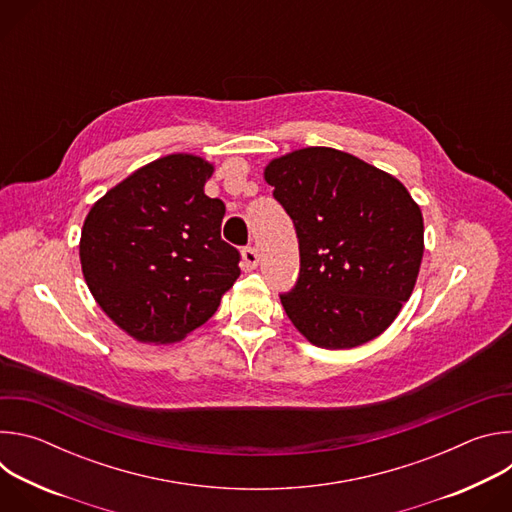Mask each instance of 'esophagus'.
<instances>
[{
    "instance_id": "34e87169",
    "label": "esophagus",
    "mask_w": 512,
    "mask_h": 512,
    "mask_svg": "<svg viewBox=\"0 0 512 512\" xmlns=\"http://www.w3.org/2000/svg\"><path fill=\"white\" fill-rule=\"evenodd\" d=\"M257 263H259V253H257V249H255V247H245V249H243V267H245L247 271H251V269L257 267Z\"/></svg>"
}]
</instances>
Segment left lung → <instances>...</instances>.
Listing matches in <instances>:
<instances>
[{"label":"left lung","instance_id":"left-lung-1","mask_svg":"<svg viewBox=\"0 0 512 512\" xmlns=\"http://www.w3.org/2000/svg\"><path fill=\"white\" fill-rule=\"evenodd\" d=\"M265 180L300 245L298 281L279 294L289 320L320 348L377 338L409 300L423 257V216L407 188L332 148L277 158Z\"/></svg>","mask_w":512,"mask_h":512}]
</instances>
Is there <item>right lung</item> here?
Segmentation results:
<instances>
[{"label":"right lung","mask_w":512,"mask_h":512,"mask_svg":"<svg viewBox=\"0 0 512 512\" xmlns=\"http://www.w3.org/2000/svg\"><path fill=\"white\" fill-rule=\"evenodd\" d=\"M212 166L174 154L111 188L85 218L81 265L103 312L141 342H176L204 324L241 275L223 241Z\"/></svg>","instance_id":"obj_1"}]
</instances>
